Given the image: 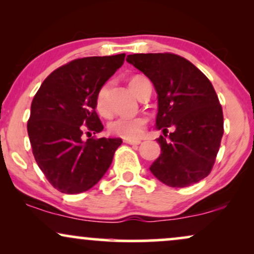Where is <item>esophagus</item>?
<instances>
[{"instance_id":"34e87169","label":"esophagus","mask_w":254,"mask_h":254,"mask_svg":"<svg viewBox=\"0 0 254 254\" xmlns=\"http://www.w3.org/2000/svg\"><path fill=\"white\" fill-rule=\"evenodd\" d=\"M125 143H129L132 145H137L141 143V139H131V138H127L125 139Z\"/></svg>"}]
</instances>
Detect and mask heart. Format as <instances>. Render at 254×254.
<instances>
[{"instance_id":"obj_1","label":"heart","mask_w":254,"mask_h":254,"mask_svg":"<svg viewBox=\"0 0 254 254\" xmlns=\"http://www.w3.org/2000/svg\"><path fill=\"white\" fill-rule=\"evenodd\" d=\"M141 76H136L131 78L129 86L130 89L132 90V93L135 94V86L138 82ZM106 97H107V86L101 87L99 89L97 99H95V105H97L98 112L101 116H106L109 110H107V104H106ZM145 121L141 117H133V118H118L116 121L111 122L109 125V129L113 135L123 137V138H136L139 137L143 133L144 130Z\"/></svg>"}]
</instances>
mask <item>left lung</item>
I'll return each instance as SVG.
<instances>
[{
    "label": "left lung",
    "mask_w": 254,
    "mask_h": 254,
    "mask_svg": "<svg viewBox=\"0 0 254 254\" xmlns=\"http://www.w3.org/2000/svg\"><path fill=\"white\" fill-rule=\"evenodd\" d=\"M127 63L153 82L157 94L156 139L161 154L149 170L171 188H186L210 173L223 135L214 87L197 66L173 54L129 55ZM174 129L167 135L168 127Z\"/></svg>",
    "instance_id": "8db88e82"
}]
</instances>
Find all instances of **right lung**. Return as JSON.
Masks as SVG:
<instances>
[{
  "mask_svg": "<svg viewBox=\"0 0 254 254\" xmlns=\"http://www.w3.org/2000/svg\"><path fill=\"white\" fill-rule=\"evenodd\" d=\"M125 54L86 57L52 71L31 105L27 132L34 159L46 179L63 193H81L112 164L122 138L82 139L83 130L104 129L95 112L99 89L124 63Z\"/></svg>",
  "mask_w": 254,
  "mask_h": 254,
  "instance_id": "obj_1",
  "label": "right lung"
}]
</instances>
